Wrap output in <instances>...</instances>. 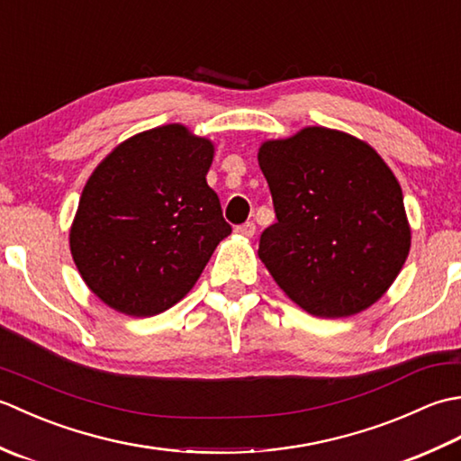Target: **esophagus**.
<instances>
[{
	"label": "esophagus",
	"mask_w": 461,
	"mask_h": 461,
	"mask_svg": "<svg viewBox=\"0 0 461 461\" xmlns=\"http://www.w3.org/2000/svg\"><path fill=\"white\" fill-rule=\"evenodd\" d=\"M236 231L240 233V236H243V238H253V233H256V223H253V221L241 223V225H238Z\"/></svg>",
	"instance_id": "34e87169"
}]
</instances>
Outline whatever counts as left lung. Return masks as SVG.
<instances>
[{
  "instance_id": "obj_1",
  "label": "left lung",
  "mask_w": 461,
  "mask_h": 461,
  "mask_svg": "<svg viewBox=\"0 0 461 461\" xmlns=\"http://www.w3.org/2000/svg\"><path fill=\"white\" fill-rule=\"evenodd\" d=\"M277 221L259 258L277 285L315 317L365 311L384 295L410 251L393 170L355 136L309 126L259 149Z\"/></svg>"
}]
</instances>
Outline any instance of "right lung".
Wrapping results in <instances>:
<instances>
[{"instance_id": "obj_1", "label": "right lung", "mask_w": 461, "mask_h": 461, "mask_svg": "<svg viewBox=\"0 0 461 461\" xmlns=\"http://www.w3.org/2000/svg\"><path fill=\"white\" fill-rule=\"evenodd\" d=\"M210 140L166 124L124 140L96 166L71 228L83 281L106 305L152 317L176 305L231 233L208 182Z\"/></svg>"}]
</instances>
